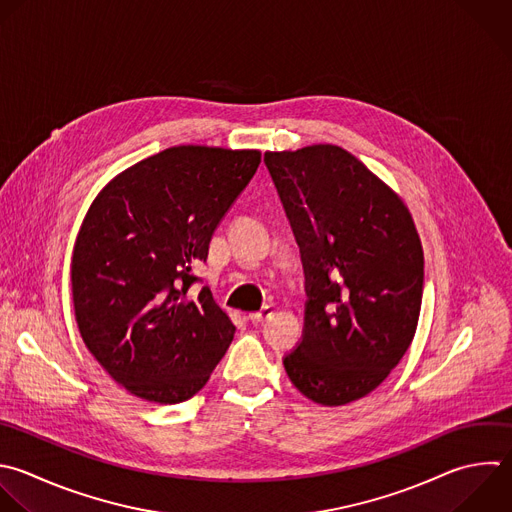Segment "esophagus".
Returning <instances> with one entry per match:
<instances>
[{
	"instance_id": "obj_1",
	"label": "esophagus",
	"mask_w": 512,
	"mask_h": 512,
	"mask_svg": "<svg viewBox=\"0 0 512 512\" xmlns=\"http://www.w3.org/2000/svg\"><path fill=\"white\" fill-rule=\"evenodd\" d=\"M270 316H272V308H270V306H264L262 310L248 314V320L254 322V324H262V322H266Z\"/></svg>"
}]
</instances>
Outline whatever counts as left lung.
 Returning a JSON list of instances; mask_svg holds the SVG:
<instances>
[{
	"mask_svg": "<svg viewBox=\"0 0 512 512\" xmlns=\"http://www.w3.org/2000/svg\"><path fill=\"white\" fill-rule=\"evenodd\" d=\"M264 164L308 294L286 374L318 404H348L378 388L414 338L424 282L418 232L402 198L338 146L266 152Z\"/></svg>",
	"mask_w": 512,
	"mask_h": 512,
	"instance_id": "8db88e82",
	"label": "left lung"
}]
</instances>
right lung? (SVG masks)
Instances as JSON below:
<instances>
[{
	"mask_svg": "<svg viewBox=\"0 0 512 512\" xmlns=\"http://www.w3.org/2000/svg\"><path fill=\"white\" fill-rule=\"evenodd\" d=\"M258 150L174 146L118 174L92 202L72 256L80 334L130 394L178 404L208 382L236 326L192 274L248 186Z\"/></svg>",
	"mask_w": 512,
	"mask_h": 512,
	"instance_id": "1",
	"label": "right lung"
}]
</instances>
